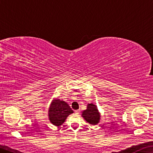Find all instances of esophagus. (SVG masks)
I'll return each mask as SVG.
<instances>
[{
	"instance_id": "1",
	"label": "esophagus",
	"mask_w": 153,
	"mask_h": 153,
	"mask_svg": "<svg viewBox=\"0 0 153 153\" xmlns=\"http://www.w3.org/2000/svg\"><path fill=\"white\" fill-rule=\"evenodd\" d=\"M79 112H80L79 110H76V111H75V113H76V114H79Z\"/></svg>"
}]
</instances>
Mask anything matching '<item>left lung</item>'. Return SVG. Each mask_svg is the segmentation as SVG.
<instances>
[{
    "label": "left lung",
    "instance_id": "1",
    "mask_svg": "<svg viewBox=\"0 0 153 153\" xmlns=\"http://www.w3.org/2000/svg\"><path fill=\"white\" fill-rule=\"evenodd\" d=\"M82 116L90 124L95 126L100 122V114L98 108L94 103L88 104L87 109L82 112Z\"/></svg>",
    "mask_w": 153,
    "mask_h": 153
}]
</instances>
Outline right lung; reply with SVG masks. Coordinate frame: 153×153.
Instances as JSON below:
<instances>
[{
    "mask_svg": "<svg viewBox=\"0 0 153 153\" xmlns=\"http://www.w3.org/2000/svg\"><path fill=\"white\" fill-rule=\"evenodd\" d=\"M74 111L64 100L56 98L53 100L48 110V120L52 124L60 126L65 122L67 117Z\"/></svg>",
    "mask_w": 153,
    "mask_h": 153,
    "instance_id": "right-lung-1",
    "label": "right lung"
}]
</instances>
